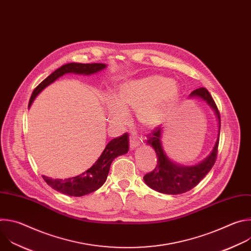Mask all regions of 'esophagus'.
I'll return each instance as SVG.
<instances>
[{
	"instance_id": "34e87169",
	"label": "esophagus",
	"mask_w": 251,
	"mask_h": 251,
	"mask_svg": "<svg viewBox=\"0 0 251 251\" xmlns=\"http://www.w3.org/2000/svg\"><path fill=\"white\" fill-rule=\"evenodd\" d=\"M129 141H130V147L132 149H134L136 146H138L140 143H141V139L135 135V134H131L129 137Z\"/></svg>"
}]
</instances>
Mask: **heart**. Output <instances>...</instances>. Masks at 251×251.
Here are the masks:
<instances>
[{
	"label": "heart",
	"mask_w": 251,
	"mask_h": 251,
	"mask_svg": "<svg viewBox=\"0 0 251 251\" xmlns=\"http://www.w3.org/2000/svg\"><path fill=\"white\" fill-rule=\"evenodd\" d=\"M177 91L175 81L162 75H150L123 82L115 98H105L104 106L113 125H125L129 119L128 113L136 110L137 119L143 126L153 127L160 122Z\"/></svg>",
	"instance_id": "heart-1"
}]
</instances>
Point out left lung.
Returning a JSON list of instances; mask_svg holds the SVG:
<instances>
[{"label": "left lung", "instance_id": "1", "mask_svg": "<svg viewBox=\"0 0 251 251\" xmlns=\"http://www.w3.org/2000/svg\"><path fill=\"white\" fill-rule=\"evenodd\" d=\"M190 96L201 97L206 101V103L214 110L218 116L221 130V114L216 102H214L208 90L205 87H200L195 89ZM161 132L162 128L157 126L147 135V143L155 149L158 156V161L156 168L150 173H147L143 178L150 188L163 194L180 195L189 192L202 180L205 175L211 170L214 163H216L220 134L211 154L204 161L194 167H181L171 162L165 155L161 144Z\"/></svg>", "mask_w": 251, "mask_h": 251}]
</instances>
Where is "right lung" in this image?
Wrapping results in <instances>:
<instances>
[{"mask_svg":"<svg viewBox=\"0 0 251 251\" xmlns=\"http://www.w3.org/2000/svg\"><path fill=\"white\" fill-rule=\"evenodd\" d=\"M104 63H67L57 68L55 71L43 80L31 93L28 107L32 103L33 99L48 85L56 80L59 76L74 73L79 75H91L105 68ZM129 134L124 133L122 136L111 140L106 145L104 151L94 165L82 173L79 176L59 180V178H50L43 176L46 183L55 191L70 196V197H82L98 190L105 183L108 176L111 163L113 160L123 154H126L129 150Z\"/></svg>","mask_w":251,"mask_h":251,"instance_id":"1","label":"right lung"}]
</instances>
